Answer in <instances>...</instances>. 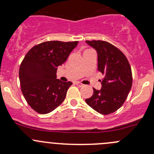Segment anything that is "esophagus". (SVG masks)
I'll return each instance as SVG.
<instances>
[{
  "label": "esophagus",
  "mask_w": 154,
  "mask_h": 154,
  "mask_svg": "<svg viewBox=\"0 0 154 154\" xmlns=\"http://www.w3.org/2000/svg\"><path fill=\"white\" fill-rule=\"evenodd\" d=\"M75 84L77 85V86H78L79 87H82L83 86V84H82V83H79V82H76L75 83Z\"/></svg>",
  "instance_id": "obj_1"
}]
</instances>
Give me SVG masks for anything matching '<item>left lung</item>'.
<instances>
[{"label":"left lung","mask_w":154,"mask_h":154,"mask_svg":"<svg viewBox=\"0 0 154 154\" xmlns=\"http://www.w3.org/2000/svg\"><path fill=\"white\" fill-rule=\"evenodd\" d=\"M86 43L97 51V69L104 77L100 90L93 88L92 96L86 102L100 114H111L123 105L131 89V67L125 54L113 45L101 40Z\"/></svg>","instance_id":"1"}]
</instances>
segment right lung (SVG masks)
<instances>
[{"mask_svg": "<svg viewBox=\"0 0 154 154\" xmlns=\"http://www.w3.org/2000/svg\"><path fill=\"white\" fill-rule=\"evenodd\" d=\"M78 44L75 42L48 41L33 46L19 68L21 89L31 108L47 114L63 102L71 82L57 79V67L66 61Z\"/></svg>", "mask_w": 154, "mask_h": 154, "instance_id": "1", "label": "right lung"}]
</instances>
